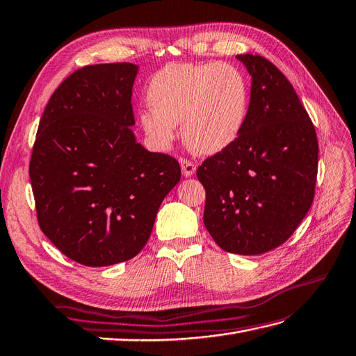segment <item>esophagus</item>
I'll return each instance as SVG.
<instances>
[{
    "label": "esophagus",
    "instance_id": "34e87169",
    "mask_svg": "<svg viewBox=\"0 0 356 356\" xmlns=\"http://www.w3.org/2000/svg\"><path fill=\"white\" fill-rule=\"evenodd\" d=\"M180 165H181V175H184L185 177L194 176V172H195V163L194 162L181 158L180 159Z\"/></svg>",
    "mask_w": 356,
    "mask_h": 356
}]
</instances>
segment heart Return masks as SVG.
I'll return each mask as SVG.
<instances>
[{"mask_svg":"<svg viewBox=\"0 0 356 356\" xmlns=\"http://www.w3.org/2000/svg\"><path fill=\"white\" fill-rule=\"evenodd\" d=\"M140 126L161 145L181 124L186 145L198 154H217L235 143L249 109V86L229 63H172L152 79Z\"/></svg>","mask_w":356,"mask_h":356,"instance_id":"b5f03b06","label":"heart"}]
</instances>
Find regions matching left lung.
Returning a JSON list of instances; mask_svg holds the SVG:
<instances>
[{"label":"left lung","mask_w":356,"mask_h":356,"mask_svg":"<svg viewBox=\"0 0 356 356\" xmlns=\"http://www.w3.org/2000/svg\"><path fill=\"white\" fill-rule=\"evenodd\" d=\"M252 76L241 134L197 170L203 222L222 250L261 254L290 238L316 193L318 143L293 85L266 57L239 54Z\"/></svg>","instance_id":"1"}]
</instances>
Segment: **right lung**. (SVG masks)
I'll return each instance as SVG.
<instances>
[{"label": "right lung", "mask_w": 356, "mask_h": 356, "mask_svg": "<svg viewBox=\"0 0 356 356\" xmlns=\"http://www.w3.org/2000/svg\"><path fill=\"white\" fill-rule=\"evenodd\" d=\"M134 63L89 65L54 90L33 145L40 230L70 259L106 267L136 256L180 180L179 162L136 143Z\"/></svg>", "instance_id": "1"}]
</instances>
